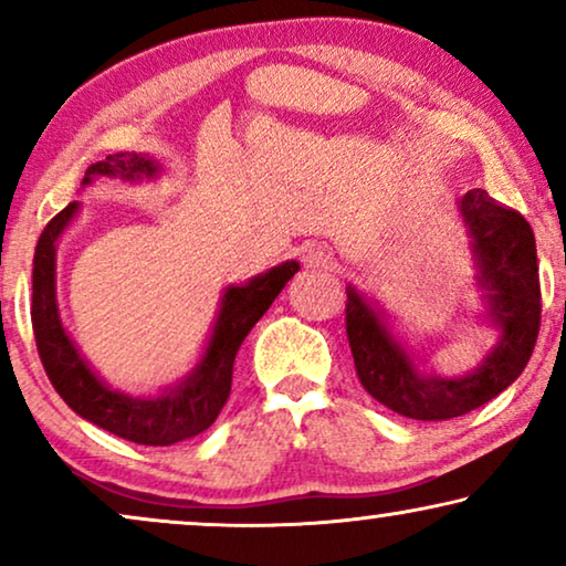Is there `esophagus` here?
Returning <instances> with one entry per match:
<instances>
[{"label": "esophagus", "instance_id": "1", "mask_svg": "<svg viewBox=\"0 0 566 566\" xmlns=\"http://www.w3.org/2000/svg\"><path fill=\"white\" fill-rule=\"evenodd\" d=\"M301 262H304V268L308 270H329L335 265V254H332L327 244L312 242L304 250V254H301Z\"/></svg>", "mask_w": 566, "mask_h": 566}]
</instances>
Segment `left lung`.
<instances>
[{
    "mask_svg": "<svg viewBox=\"0 0 566 566\" xmlns=\"http://www.w3.org/2000/svg\"><path fill=\"white\" fill-rule=\"evenodd\" d=\"M459 211L471 237L486 319L500 332V343L476 370L461 378L422 374L394 339L384 314L347 285L345 329L363 389L409 420L440 422L486 405L523 374L536 347L541 283L531 223L479 188L459 200Z\"/></svg>",
    "mask_w": 566,
    "mask_h": 566,
    "instance_id": "1",
    "label": "left lung"
}]
</instances>
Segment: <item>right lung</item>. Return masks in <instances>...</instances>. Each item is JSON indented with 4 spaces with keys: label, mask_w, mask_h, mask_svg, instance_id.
<instances>
[{
    "label": "right lung",
    "mask_w": 566,
    "mask_h": 566,
    "mask_svg": "<svg viewBox=\"0 0 566 566\" xmlns=\"http://www.w3.org/2000/svg\"><path fill=\"white\" fill-rule=\"evenodd\" d=\"M159 165L138 154H111L97 165L87 167L82 185H90L92 177H120V180H144L157 177ZM80 211V203H69L64 211L45 223L38 239L33 258V319L35 345L41 363L49 374L59 397L76 415L90 420L113 436L126 438L138 446H172L180 440L208 430L227 405L234 374L237 350L244 337L268 312L283 285L298 273V262L289 260L268 273L252 277L244 285H229L223 293L219 319L213 324L211 339L196 370L175 389H167L159 397H128L113 391L99 378L69 339L61 324L56 306V242L64 234L69 221Z\"/></svg>",
    "instance_id": "obj_1"
}]
</instances>
